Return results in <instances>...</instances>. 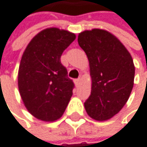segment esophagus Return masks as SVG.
I'll use <instances>...</instances> for the list:
<instances>
[{
  "label": "esophagus",
  "mask_w": 147,
  "mask_h": 147,
  "mask_svg": "<svg viewBox=\"0 0 147 147\" xmlns=\"http://www.w3.org/2000/svg\"><path fill=\"white\" fill-rule=\"evenodd\" d=\"M80 80H81V79H80V78H78V79H76V80H74V83H75V85H76V86H78V85L80 84Z\"/></svg>",
  "instance_id": "esophagus-1"
}]
</instances>
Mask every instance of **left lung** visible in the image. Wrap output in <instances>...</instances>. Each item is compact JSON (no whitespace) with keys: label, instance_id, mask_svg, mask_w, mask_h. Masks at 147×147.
Listing matches in <instances>:
<instances>
[{"label":"left lung","instance_id":"8db88e82","mask_svg":"<svg viewBox=\"0 0 147 147\" xmlns=\"http://www.w3.org/2000/svg\"><path fill=\"white\" fill-rule=\"evenodd\" d=\"M78 43L89 61L92 91L84 103L87 114L98 121L117 114L129 99L135 67L130 53L111 33L102 29L86 30Z\"/></svg>","mask_w":147,"mask_h":147}]
</instances>
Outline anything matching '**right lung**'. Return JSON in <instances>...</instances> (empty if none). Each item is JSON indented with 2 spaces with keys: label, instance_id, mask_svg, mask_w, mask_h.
<instances>
[{
  "label": "right lung",
  "instance_id": "right-lung-1",
  "mask_svg": "<svg viewBox=\"0 0 147 147\" xmlns=\"http://www.w3.org/2000/svg\"><path fill=\"white\" fill-rule=\"evenodd\" d=\"M75 34L56 28L36 34L26 47L18 73V87L28 111L43 121H54L64 113L74 84L61 62Z\"/></svg>",
  "mask_w": 147,
  "mask_h": 147
}]
</instances>
